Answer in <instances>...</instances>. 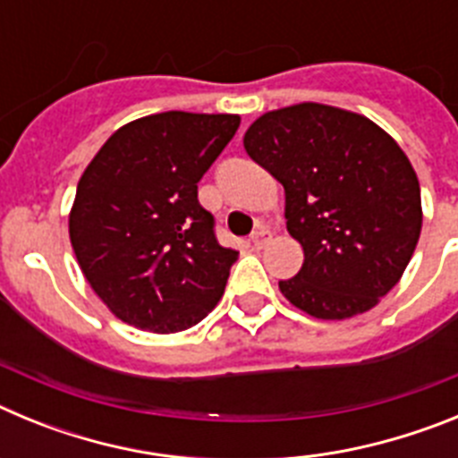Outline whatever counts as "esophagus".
<instances>
[{"mask_svg": "<svg viewBox=\"0 0 458 458\" xmlns=\"http://www.w3.org/2000/svg\"><path fill=\"white\" fill-rule=\"evenodd\" d=\"M270 238H273V233H270L268 229H259V232L252 233V238H250V241H252L254 248H266V245L270 242Z\"/></svg>", "mask_w": 458, "mask_h": 458, "instance_id": "1", "label": "esophagus"}]
</instances>
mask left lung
Wrapping results in <instances>:
<instances>
[{
  "label": "left lung",
  "instance_id": "8db88e82",
  "mask_svg": "<svg viewBox=\"0 0 458 458\" xmlns=\"http://www.w3.org/2000/svg\"><path fill=\"white\" fill-rule=\"evenodd\" d=\"M284 185V217L302 245L279 291L314 318L371 310L402 279L422 229L420 181L406 153L367 116L301 103L259 116L242 137Z\"/></svg>",
  "mask_w": 458,
  "mask_h": 458
}]
</instances>
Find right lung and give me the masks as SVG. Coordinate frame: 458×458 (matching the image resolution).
<instances>
[{"mask_svg": "<svg viewBox=\"0 0 458 458\" xmlns=\"http://www.w3.org/2000/svg\"><path fill=\"white\" fill-rule=\"evenodd\" d=\"M238 114L163 112L121 125L78 183L68 233L84 277L128 326L188 330L225 293L222 248L197 183L236 135Z\"/></svg>", "mask_w": 458, "mask_h": 458, "instance_id": "1", "label": "right lung"}]
</instances>
